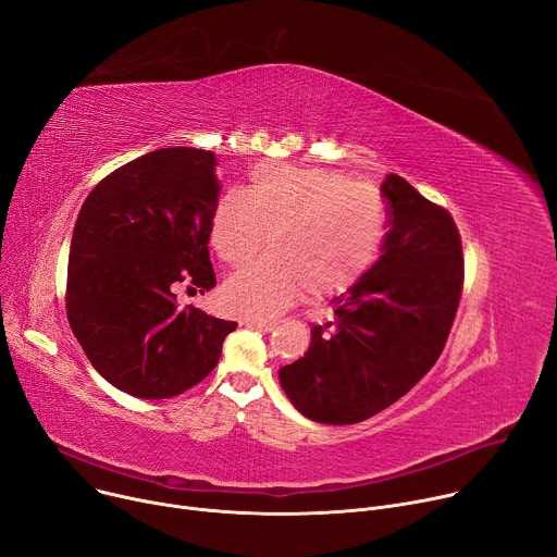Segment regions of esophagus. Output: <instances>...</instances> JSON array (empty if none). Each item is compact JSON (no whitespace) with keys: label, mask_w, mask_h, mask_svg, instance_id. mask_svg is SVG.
Wrapping results in <instances>:
<instances>
[{"label":"esophagus","mask_w":557,"mask_h":557,"mask_svg":"<svg viewBox=\"0 0 557 557\" xmlns=\"http://www.w3.org/2000/svg\"><path fill=\"white\" fill-rule=\"evenodd\" d=\"M244 324L250 326V329H258L262 333H271L277 326L275 322H260V320H244Z\"/></svg>","instance_id":"obj_1"}]
</instances>
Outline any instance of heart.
Returning <instances> with one entry per match:
<instances>
[{
  "mask_svg": "<svg viewBox=\"0 0 557 557\" xmlns=\"http://www.w3.org/2000/svg\"><path fill=\"white\" fill-rule=\"evenodd\" d=\"M269 233L271 256L231 275L226 311L267 320L307 290L322 299L356 284L375 262L386 233L382 195L326 169L267 162L244 190L224 193L211 213V244L222 262L246 264Z\"/></svg>",
  "mask_w": 557,
  "mask_h": 557,
  "instance_id": "obj_1",
  "label": "heart"
}]
</instances>
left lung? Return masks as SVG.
I'll return each mask as SVG.
<instances>
[{"label": "left lung", "instance_id": "left-lung-1", "mask_svg": "<svg viewBox=\"0 0 557 557\" xmlns=\"http://www.w3.org/2000/svg\"><path fill=\"white\" fill-rule=\"evenodd\" d=\"M380 260L331 299L333 318L280 369L293 407L320 424H358L407 395L437 362L460 305L462 239L446 209L386 175Z\"/></svg>", "mask_w": 557, "mask_h": 557}]
</instances>
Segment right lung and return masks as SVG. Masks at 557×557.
<instances>
[{
  "label": "right lung",
  "instance_id": "1",
  "mask_svg": "<svg viewBox=\"0 0 557 557\" xmlns=\"http://www.w3.org/2000/svg\"><path fill=\"white\" fill-rule=\"evenodd\" d=\"M215 166L211 150H153L107 175L77 215L69 324L95 371L128 395L166 399L195 386L237 326L177 305L182 284L199 293L215 286Z\"/></svg>",
  "mask_w": 557,
  "mask_h": 557
}]
</instances>
